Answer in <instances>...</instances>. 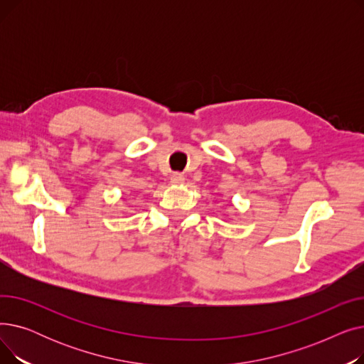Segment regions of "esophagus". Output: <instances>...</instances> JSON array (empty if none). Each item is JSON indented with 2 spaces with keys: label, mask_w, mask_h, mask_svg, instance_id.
Wrapping results in <instances>:
<instances>
[{
  "label": "esophagus",
  "mask_w": 364,
  "mask_h": 364,
  "mask_svg": "<svg viewBox=\"0 0 364 364\" xmlns=\"http://www.w3.org/2000/svg\"><path fill=\"white\" fill-rule=\"evenodd\" d=\"M183 183H184V176L180 174V172H174V174L171 176V184L178 186V184H183Z\"/></svg>",
  "instance_id": "obj_1"
}]
</instances>
